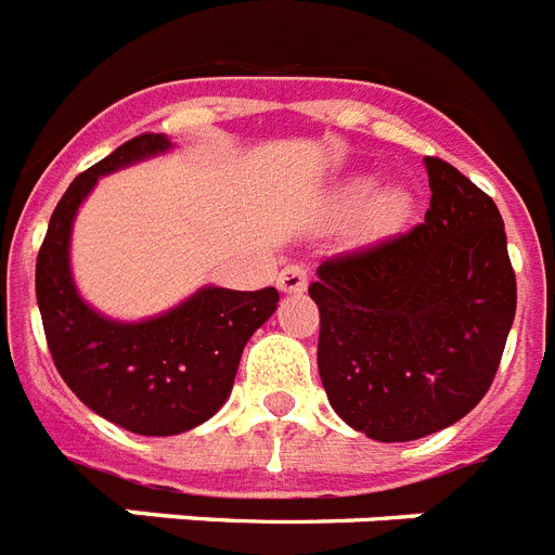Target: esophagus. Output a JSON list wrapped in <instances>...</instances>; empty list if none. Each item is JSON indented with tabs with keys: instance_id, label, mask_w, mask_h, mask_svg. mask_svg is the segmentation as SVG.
Wrapping results in <instances>:
<instances>
[{
	"instance_id": "1",
	"label": "esophagus",
	"mask_w": 555,
	"mask_h": 555,
	"mask_svg": "<svg viewBox=\"0 0 555 555\" xmlns=\"http://www.w3.org/2000/svg\"><path fill=\"white\" fill-rule=\"evenodd\" d=\"M276 285L282 293H301L307 287V268L301 262H287L279 270Z\"/></svg>"
}]
</instances>
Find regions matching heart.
<instances>
[{
  "instance_id": "b5f03b06",
  "label": "heart",
  "mask_w": 555,
  "mask_h": 555,
  "mask_svg": "<svg viewBox=\"0 0 555 555\" xmlns=\"http://www.w3.org/2000/svg\"><path fill=\"white\" fill-rule=\"evenodd\" d=\"M370 180H356L347 191L349 203H352V206L364 203V199L370 197ZM409 214H412V197H409V191L386 189L370 199V206H366L364 211V228L370 234H392V231H398V228L409 220Z\"/></svg>"
}]
</instances>
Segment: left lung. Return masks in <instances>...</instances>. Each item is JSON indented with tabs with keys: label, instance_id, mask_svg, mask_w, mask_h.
<instances>
[{
	"label": "left lung",
	"instance_id": "left-lung-1",
	"mask_svg": "<svg viewBox=\"0 0 555 555\" xmlns=\"http://www.w3.org/2000/svg\"><path fill=\"white\" fill-rule=\"evenodd\" d=\"M426 220L321 262L319 375L356 431L406 443L486 398L516 313L505 222L486 191L426 157Z\"/></svg>",
	"mask_w": 555,
	"mask_h": 555
}]
</instances>
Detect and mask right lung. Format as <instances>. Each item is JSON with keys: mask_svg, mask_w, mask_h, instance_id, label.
Returning a JSON list of instances; mask_svg holds the SVG:
<instances>
[{"mask_svg": "<svg viewBox=\"0 0 555 555\" xmlns=\"http://www.w3.org/2000/svg\"><path fill=\"white\" fill-rule=\"evenodd\" d=\"M143 132L69 183L36 259V299L50 356L81 403L134 435L169 437L206 423L225 403L242 349L273 315L276 287H203L166 315L120 324L83 305L69 276V231L101 175L166 152Z\"/></svg>", "mask_w": 555, "mask_h": 555, "instance_id": "add662e5", "label": "right lung"}]
</instances>
